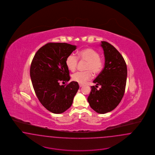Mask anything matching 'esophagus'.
Returning a JSON list of instances; mask_svg holds the SVG:
<instances>
[{"instance_id": "1", "label": "esophagus", "mask_w": 155, "mask_h": 155, "mask_svg": "<svg viewBox=\"0 0 155 155\" xmlns=\"http://www.w3.org/2000/svg\"><path fill=\"white\" fill-rule=\"evenodd\" d=\"M83 85H84L83 84H79V86H80V87H82Z\"/></svg>"}]
</instances>
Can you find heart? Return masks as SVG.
<instances>
[{"label":"heart","instance_id":"b5f03b06","mask_svg":"<svg viewBox=\"0 0 155 155\" xmlns=\"http://www.w3.org/2000/svg\"><path fill=\"white\" fill-rule=\"evenodd\" d=\"M78 58L87 61L86 71H77L72 75V79L79 84H84L92 78L93 74H99L102 70L103 62L98 52L92 48H85L78 53ZM78 58L74 54H70L67 58L66 64L68 69L73 72L77 67Z\"/></svg>","mask_w":155,"mask_h":155}]
</instances>
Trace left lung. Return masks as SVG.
I'll list each match as a JSON object with an SVG mask.
<instances>
[{
    "instance_id": "left-lung-1",
    "label": "left lung",
    "mask_w": 155,
    "mask_h": 155,
    "mask_svg": "<svg viewBox=\"0 0 155 155\" xmlns=\"http://www.w3.org/2000/svg\"><path fill=\"white\" fill-rule=\"evenodd\" d=\"M104 56V67L93 81L88 97L91 107L99 114L114 110L121 102L125 92L127 68L120 52L109 43L102 41L101 44ZM98 85L101 88L97 90Z\"/></svg>"
}]
</instances>
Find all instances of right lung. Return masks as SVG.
Segmentation results:
<instances>
[{"label":"right lung","mask_w":155,"mask_h":155,"mask_svg":"<svg viewBox=\"0 0 155 155\" xmlns=\"http://www.w3.org/2000/svg\"><path fill=\"white\" fill-rule=\"evenodd\" d=\"M77 49L66 43H48L35 53L30 67V77L38 99L53 113L60 114L69 109L79 89L77 82L60 85L70 80L67 58Z\"/></svg>","instance_id":"right-lung-1"}]
</instances>
